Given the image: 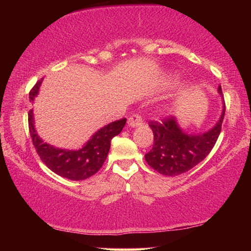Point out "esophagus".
Here are the masks:
<instances>
[{"label":"esophagus","instance_id":"obj_1","mask_svg":"<svg viewBox=\"0 0 251 251\" xmlns=\"http://www.w3.org/2000/svg\"><path fill=\"white\" fill-rule=\"evenodd\" d=\"M143 125V119L142 116L138 114H133L128 119V126H131V128H136V126H139Z\"/></svg>","mask_w":251,"mask_h":251}]
</instances>
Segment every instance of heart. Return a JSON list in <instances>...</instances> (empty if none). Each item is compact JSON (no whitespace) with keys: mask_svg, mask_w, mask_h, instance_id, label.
Wrapping results in <instances>:
<instances>
[{"mask_svg":"<svg viewBox=\"0 0 251 251\" xmlns=\"http://www.w3.org/2000/svg\"><path fill=\"white\" fill-rule=\"evenodd\" d=\"M179 76L177 74H169L164 80V87L166 88H173L175 85L179 83Z\"/></svg>","mask_w":251,"mask_h":251,"instance_id":"b5f03b06","label":"heart"}]
</instances>
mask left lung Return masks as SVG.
<instances>
[{
	"mask_svg": "<svg viewBox=\"0 0 251 251\" xmlns=\"http://www.w3.org/2000/svg\"><path fill=\"white\" fill-rule=\"evenodd\" d=\"M218 94L223 99L221 118L204 132H186L175 116L162 122H150L154 135L152 150L145 155L146 162L164 176H178L191 170L205 157L215 146L221 133L225 115V104L221 85Z\"/></svg>",
	"mask_w": 251,
	"mask_h": 251,
	"instance_id": "1",
	"label": "left lung"
}]
</instances>
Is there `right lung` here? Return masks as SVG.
I'll return each mask as SVG.
<instances>
[{"mask_svg":"<svg viewBox=\"0 0 251 251\" xmlns=\"http://www.w3.org/2000/svg\"><path fill=\"white\" fill-rule=\"evenodd\" d=\"M42 80L29 92V101L34 102L40 91ZM126 119L111 122L97 130L90 139L78 150L59 149L44 142L37 135L33 109L28 112V126L33 145L41 160L54 174L71 180H84L94 176L104 164L111 147L113 137L122 131Z\"/></svg>","mask_w":251,"mask_h":251,"instance_id":"1","label":"right lung"}]
</instances>
